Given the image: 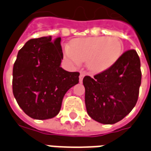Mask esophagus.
<instances>
[{
  "mask_svg": "<svg viewBox=\"0 0 151 151\" xmlns=\"http://www.w3.org/2000/svg\"><path fill=\"white\" fill-rule=\"evenodd\" d=\"M86 75V72H84V71H82V72L80 73V76H79V81L80 82H82V79H83V78L85 77Z\"/></svg>",
  "mask_w": 151,
  "mask_h": 151,
  "instance_id": "obj_1",
  "label": "esophagus"
}]
</instances>
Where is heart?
Returning <instances> with one entry per match:
<instances>
[{"label": "heart", "mask_w": 151, "mask_h": 151, "mask_svg": "<svg viewBox=\"0 0 151 151\" xmlns=\"http://www.w3.org/2000/svg\"><path fill=\"white\" fill-rule=\"evenodd\" d=\"M124 44L115 36L78 38L73 40L64 48V56L71 65L86 63L90 71L101 73L108 70L119 60Z\"/></svg>", "instance_id": "heart-1"}]
</instances>
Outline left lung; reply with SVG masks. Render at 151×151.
<instances>
[{
  "instance_id": "obj_1",
  "label": "left lung",
  "mask_w": 151,
  "mask_h": 151,
  "mask_svg": "<svg viewBox=\"0 0 151 151\" xmlns=\"http://www.w3.org/2000/svg\"><path fill=\"white\" fill-rule=\"evenodd\" d=\"M142 81L141 62L134 49L128 50L106 71L85 76V104L93 120L104 124L121 120L137 101Z\"/></svg>"
}]
</instances>
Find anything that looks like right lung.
I'll list each match as a JSON object with an SVG mask.
<instances>
[{"label": "right lung", "instance_id": "1", "mask_svg": "<svg viewBox=\"0 0 151 151\" xmlns=\"http://www.w3.org/2000/svg\"><path fill=\"white\" fill-rule=\"evenodd\" d=\"M60 38L41 37L27 41L19 50L13 68V93L27 116L47 120L59 113L65 93L78 83V72L60 67Z\"/></svg>", "mask_w": 151, "mask_h": 151}]
</instances>
